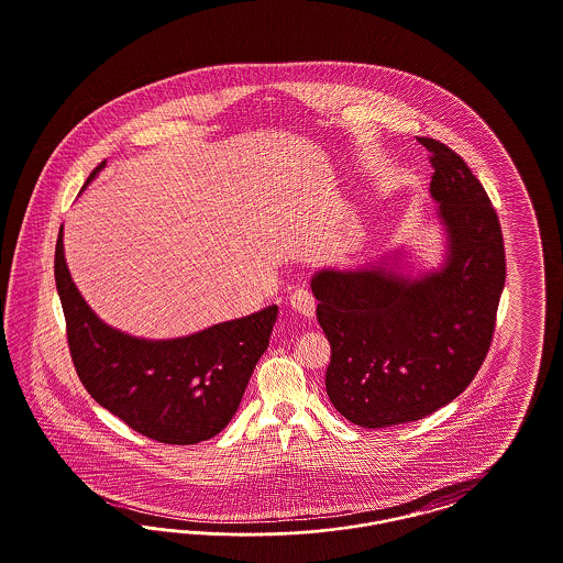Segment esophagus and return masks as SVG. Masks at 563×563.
Masks as SVG:
<instances>
[{
  "mask_svg": "<svg viewBox=\"0 0 563 563\" xmlns=\"http://www.w3.org/2000/svg\"><path fill=\"white\" fill-rule=\"evenodd\" d=\"M289 301H291V308H294L297 314H301L303 319H312L314 317V297L308 294V291H303V289H297L289 297Z\"/></svg>",
  "mask_w": 563,
  "mask_h": 563,
  "instance_id": "1",
  "label": "esophagus"
}]
</instances>
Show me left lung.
Returning a JSON list of instances; mask_svg holds the SVG:
<instances>
[{
    "instance_id": "left-lung-1",
    "label": "left lung",
    "mask_w": 563,
    "mask_h": 563,
    "mask_svg": "<svg viewBox=\"0 0 563 563\" xmlns=\"http://www.w3.org/2000/svg\"><path fill=\"white\" fill-rule=\"evenodd\" d=\"M434 168L448 253L418 278L397 255L367 268L312 276L317 319L331 344L324 374L333 407L356 427L416 422L454 401L492 344L507 262L498 214L479 179L445 143L418 136Z\"/></svg>"
}]
</instances>
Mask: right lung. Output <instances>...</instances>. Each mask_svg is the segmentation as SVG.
I'll list each match as a JSON object with an SVG mask.
<instances>
[{"mask_svg": "<svg viewBox=\"0 0 563 563\" xmlns=\"http://www.w3.org/2000/svg\"><path fill=\"white\" fill-rule=\"evenodd\" d=\"M54 280L74 367L95 401L143 437L168 445H194L228 427L268 349L278 306L177 340L133 338L106 324L84 301L65 262L63 228Z\"/></svg>", "mask_w": 563, "mask_h": 563, "instance_id": "obj_1", "label": "right lung"}]
</instances>
